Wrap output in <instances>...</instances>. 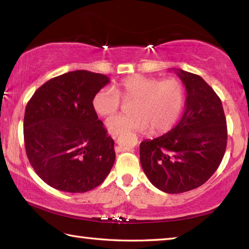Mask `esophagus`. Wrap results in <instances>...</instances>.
Wrapping results in <instances>:
<instances>
[{"label":"esophagus","instance_id":"34e87169","mask_svg":"<svg viewBox=\"0 0 249 249\" xmlns=\"http://www.w3.org/2000/svg\"><path fill=\"white\" fill-rule=\"evenodd\" d=\"M119 135H120L119 132H111V136H112L113 140H116V138L119 137Z\"/></svg>","mask_w":249,"mask_h":249}]
</instances>
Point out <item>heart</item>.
<instances>
[{
	"label": "heart",
	"mask_w": 249,
	"mask_h": 249,
	"mask_svg": "<svg viewBox=\"0 0 249 249\" xmlns=\"http://www.w3.org/2000/svg\"><path fill=\"white\" fill-rule=\"evenodd\" d=\"M121 98L133 100L134 114H116L107 121L113 132H146L165 134L174 127L183 109L185 92L177 78L161 80L157 77L132 74L116 83L115 90L102 88L92 98V108L100 116H107L121 107Z\"/></svg>",
	"instance_id": "heart-1"
}]
</instances>
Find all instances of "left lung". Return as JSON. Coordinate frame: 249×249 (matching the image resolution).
<instances>
[{
  "instance_id": "obj_1",
  "label": "left lung",
  "mask_w": 249,
  "mask_h": 249,
  "mask_svg": "<svg viewBox=\"0 0 249 249\" xmlns=\"http://www.w3.org/2000/svg\"><path fill=\"white\" fill-rule=\"evenodd\" d=\"M187 90L182 117L174 128L141 142L145 175L166 193H182L200 187L220 166L227 142V126L221 99L200 75L175 70Z\"/></svg>"
}]
</instances>
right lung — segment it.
Returning a JSON list of instances; mask_svg holds the SVG:
<instances>
[{
  "instance_id": "right-lung-1",
  "label": "right lung",
  "mask_w": 249,
  "mask_h": 249,
  "mask_svg": "<svg viewBox=\"0 0 249 249\" xmlns=\"http://www.w3.org/2000/svg\"><path fill=\"white\" fill-rule=\"evenodd\" d=\"M109 79L87 70L50 79L28 101L24 142L39 178L57 190L83 193L103 182L115 161L114 141L92 108Z\"/></svg>"
}]
</instances>
